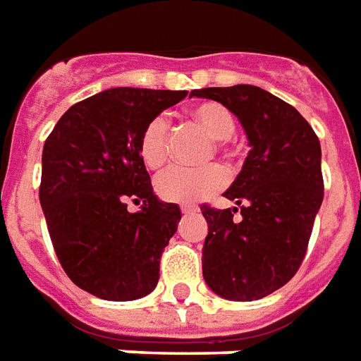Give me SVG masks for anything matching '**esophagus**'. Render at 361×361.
<instances>
[{
  "instance_id": "obj_1",
  "label": "esophagus",
  "mask_w": 361,
  "mask_h": 361,
  "mask_svg": "<svg viewBox=\"0 0 361 361\" xmlns=\"http://www.w3.org/2000/svg\"><path fill=\"white\" fill-rule=\"evenodd\" d=\"M196 210H198V208H196V206H192V204L180 206V212H183V214H195Z\"/></svg>"
}]
</instances>
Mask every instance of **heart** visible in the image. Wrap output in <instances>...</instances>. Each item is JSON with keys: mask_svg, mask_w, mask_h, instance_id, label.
<instances>
[{"mask_svg": "<svg viewBox=\"0 0 361 361\" xmlns=\"http://www.w3.org/2000/svg\"><path fill=\"white\" fill-rule=\"evenodd\" d=\"M188 119L212 139L206 157L214 151L228 161H235V149L232 147V135L235 133V118L230 109L218 102H200L188 109ZM139 157L143 165L157 171L171 159V128L163 116L149 121L139 135ZM228 176L220 165H206L200 169H169L157 176L155 190L166 202H196L212 196L226 185Z\"/></svg>", "mask_w": 361, "mask_h": 361, "instance_id": "1", "label": "heart"}]
</instances>
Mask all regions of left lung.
<instances>
[{
  "label": "left lung",
  "instance_id": "obj_1",
  "mask_svg": "<svg viewBox=\"0 0 361 361\" xmlns=\"http://www.w3.org/2000/svg\"><path fill=\"white\" fill-rule=\"evenodd\" d=\"M190 96L220 102L235 114L252 145L224 195L238 206H200L208 222L204 281L224 299H263L289 283L307 255L324 198L320 141L290 104L257 86L202 88Z\"/></svg>",
  "mask_w": 361,
  "mask_h": 361
}]
</instances>
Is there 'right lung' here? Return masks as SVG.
I'll use <instances>...</instances> for the list:
<instances>
[{
    "instance_id": "1",
    "label": "right lung",
    "mask_w": 361,
    "mask_h": 361,
    "mask_svg": "<svg viewBox=\"0 0 361 361\" xmlns=\"http://www.w3.org/2000/svg\"><path fill=\"white\" fill-rule=\"evenodd\" d=\"M186 90L111 88L64 111L43 147L39 200L71 281L104 300H133L159 281L180 220L161 202L139 157V135ZM142 204L128 213L127 202Z\"/></svg>"
}]
</instances>
